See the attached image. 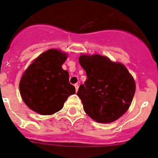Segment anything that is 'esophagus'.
Listing matches in <instances>:
<instances>
[{"instance_id": "obj_1", "label": "esophagus", "mask_w": 158, "mask_h": 158, "mask_svg": "<svg viewBox=\"0 0 158 158\" xmlns=\"http://www.w3.org/2000/svg\"><path fill=\"white\" fill-rule=\"evenodd\" d=\"M74 86H75V88H76V91L77 92L78 89H79V85H78V84H76Z\"/></svg>"}]
</instances>
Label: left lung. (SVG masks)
<instances>
[{
    "instance_id": "1",
    "label": "left lung",
    "mask_w": 158,
    "mask_h": 158,
    "mask_svg": "<svg viewBox=\"0 0 158 158\" xmlns=\"http://www.w3.org/2000/svg\"><path fill=\"white\" fill-rule=\"evenodd\" d=\"M87 80L77 95L84 111L98 123H109L126 112L135 91V84L126 67L101 55H81L79 58Z\"/></svg>"
}]
</instances>
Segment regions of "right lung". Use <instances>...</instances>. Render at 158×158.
<instances>
[{"label":"right lung","instance_id":"1","mask_svg":"<svg viewBox=\"0 0 158 158\" xmlns=\"http://www.w3.org/2000/svg\"><path fill=\"white\" fill-rule=\"evenodd\" d=\"M67 55L51 49L41 54L26 69L19 81L23 101L41 115L53 114L62 109L75 87L69 83V73L62 69Z\"/></svg>","mask_w":158,"mask_h":158}]
</instances>
